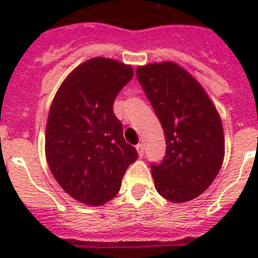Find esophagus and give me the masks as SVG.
Instances as JSON below:
<instances>
[{"label": "esophagus", "mask_w": 258, "mask_h": 258, "mask_svg": "<svg viewBox=\"0 0 258 258\" xmlns=\"http://www.w3.org/2000/svg\"><path fill=\"white\" fill-rule=\"evenodd\" d=\"M137 151L138 154H139V157H143L145 155V146L142 145V143H139V145H137Z\"/></svg>", "instance_id": "34e87169"}]
</instances>
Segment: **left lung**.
<instances>
[{
  "label": "left lung",
  "instance_id": "left-lung-1",
  "mask_svg": "<svg viewBox=\"0 0 258 258\" xmlns=\"http://www.w3.org/2000/svg\"><path fill=\"white\" fill-rule=\"evenodd\" d=\"M137 78L165 131V158L151 163L155 188L175 204L194 200L222 166L220 115L200 83L174 62L138 67Z\"/></svg>",
  "mask_w": 258,
  "mask_h": 258
}]
</instances>
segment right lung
I'll return each mask as SVG.
<instances>
[{
  "instance_id": "obj_1",
  "label": "right lung",
  "mask_w": 258,
  "mask_h": 258,
  "mask_svg": "<svg viewBox=\"0 0 258 258\" xmlns=\"http://www.w3.org/2000/svg\"><path fill=\"white\" fill-rule=\"evenodd\" d=\"M133 76L131 66L91 58L68 75L50 105L46 161L64 191L82 204L100 206L112 200L138 159L112 108Z\"/></svg>"
}]
</instances>
